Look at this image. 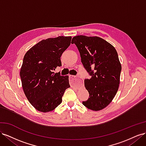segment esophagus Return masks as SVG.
Wrapping results in <instances>:
<instances>
[{
	"label": "esophagus",
	"mask_w": 146,
	"mask_h": 146,
	"mask_svg": "<svg viewBox=\"0 0 146 146\" xmlns=\"http://www.w3.org/2000/svg\"><path fill=\"white\" fill-rule=\"evenodd\" d=\"M69 77L70 79V83H72V85H78V84L81 83V80L79 78L76 76H71V75H69Z\"/></svg>",
	"instance_id": "obj_1"
}]
</instances>
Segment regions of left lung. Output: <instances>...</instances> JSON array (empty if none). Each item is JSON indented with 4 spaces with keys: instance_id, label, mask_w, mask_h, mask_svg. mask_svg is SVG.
Wrapping results in <instances>:
<instances>
[{
    "instance_id": "8db88e82",
    "label": "left lung",
    "mask_w": 146,
    "mask_h": 146,
    "mask_svg": "<svg viewBox=\"0 0 146 146\" xmlns=\"http://www.w3.org/2000/svg\"><path fill=\"white\" fill-rule=\"evenodd\" d=\"M71 43L77 47L82 63L91 76L85 80L90 98L82 104L88 109L99 111L111 103L118 90L122 68L117 51L98 36L78 35Z\"/></svg>"
}]
</instances>
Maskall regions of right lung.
<instances>
[{"label":"right lung","instance_id":"1","mask_svg":"<svg viewBox=\"0 0 146 146\" xmlns=\"http://www.w3.org/2000/svg\"><path fill=\"white\" fill-rule=\"evenodd\" d=\"M71 39L60 36L43 39L24 55L20 70L22 86L29 102L39 111L49 112L56 108L70 87L68 76L53 71L61 66L60 57Z\"/></svg>","mask_w":146,"mask_h":146}]
</instances>
